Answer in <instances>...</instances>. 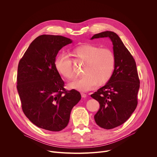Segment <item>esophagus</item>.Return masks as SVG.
I'll list each match as a JSON object with an SVG mask.
<instances>
[{"label":"esophagus","instance_id":"esophagus-1","mask_svg":"<svg viewBox=\"0 0 157 157\" xmlns=\"http://www.w3.org/2000/svg\"><path fill=\"white\" fill-rule=\"evenodd\" d=\"M81 96H82V98H86L87 97V94H85V93H81Z\"/></svg>","mask_w":157,"mask_h":157}]
</instances>
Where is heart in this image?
Returning <instances> with one entry per match:
<instances>
[{
  "label": "heart",
  "instance_id": "heart-1",
  "mask_svg": "<svg viewBox=\"0 0 157 157\" xmlns=\"http://www.w3.org/2000/svg\"><path fill=\"white\" fill-rule=\"evenodd\" d=\"M71 55L76 61L84 62L82 73L79 78L69 83L71 89L85 92L93 89L97 82L99 84L107 82L113 74L116 58L114 52L107 48H101L91 44H84L72 49ZM55 68L63 78H74L73 61L65 54L58 55L55 60Z\"/></svg>",
  "mask_w": 157,
  "mask_h": 157
}]
</instances>
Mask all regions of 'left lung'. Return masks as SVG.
<instances>
[{"label":"left lung","mask_w":157,"mask_h":157,"mask_svg":"<svg viewBox=\"0 0 157 157\" xmlns=\"http://www.w3.org/2000/svg\"><path fill=\"white\" fill-rule=\"evenodd\" d=\"M104 37L113 42L115 68L107 83L91 96L100 104L95 122L101 128L111 129L126 122L136 109L140 80L135 59L116 33L103 32L91 39Z\"/></svg>","instance_id":"8db88e82"}]
</instances>
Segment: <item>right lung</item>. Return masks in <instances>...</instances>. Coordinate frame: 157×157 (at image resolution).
<instances>
[{
    "label": "right lung",
    "instance_id": "right-lung-1",
    "mask_svg": "<svg viewBox=\"0 0 157 157\" xmlns=\"http://www.w3.org/2000/svg\"><path fill=\"white\" fill-rule=\"evenodd\" d=\"M72 40L42 35L30 44L18 66L17 91L26 117L37 127L58 132L68 124L71 111L80 101L79 92L66 91L55 68L58 52Z\"/></svg>",
    "mask_w": 157,
    "mask_h": 157
}]
</instances>
